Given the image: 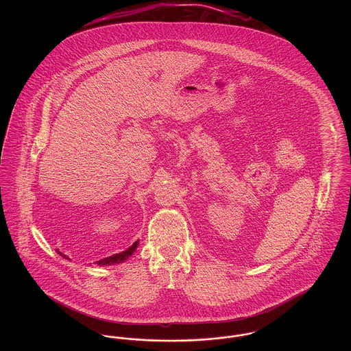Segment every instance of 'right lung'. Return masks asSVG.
I'll list each match as a JSON object with an SVG mask.
<instances>
[{"label":"right lung","mask_w":351,"mask_h":351,"mask_svg":"<svg viewBox=\"0 0 351 351\" xmlns=\"http://www.w3.org/2000/svg\"><path fill=\"white\" fill-rule=\"evenodd\" d=\"M138 245H139V241H135L128 250L118 252V254H114V255H110V256H108V258H104V259H101V261H97L96 263H97V266H113V265L122 263V262L128 261V259L133 255L135 250H136V247H138ZM58 254H60V252L58 251ZM60 255H62L64 259H68L67 255H63V254H60Z\"/></svg>","instance_id":"1"}]
</instances>
